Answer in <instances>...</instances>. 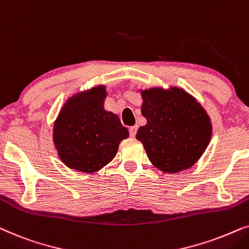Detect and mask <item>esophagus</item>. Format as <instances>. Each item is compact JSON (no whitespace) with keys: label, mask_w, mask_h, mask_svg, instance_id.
<instances>
[{"label":"esophagus","mask_w":249,"mask_h":249,"mask_svg":"<svg viewBox=\"0 0 249 249\" xmlns=\"http://www.w3.org/2000/svg\"><path fill=\"white\" fill-rule=\"evenodd\" d=\"M137 131H138V126H131L130 127V135L132 138H134L135 137V134H137Z\"/></svg>","instance_id":"34e87169"}]
</instances>
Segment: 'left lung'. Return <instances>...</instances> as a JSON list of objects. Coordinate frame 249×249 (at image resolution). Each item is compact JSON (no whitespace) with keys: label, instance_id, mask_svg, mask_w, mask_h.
<instances>
[{"label":"left lung","instance_id":"8db88e82","mask_svg":"<svg viewBox=\"0 0 249 249\" xmlns=\"http://www.w3.org/2000/svg\"><path fill=\"white\" fill-rule=\"evenodd\" d=\"M147 124L137 139L149 160L167 174L189 170L199 160L212 139L211 117L190 93L177 86L139 90Z\"/></svg>","mask_w":249,"mask_h":249}]
</instances>
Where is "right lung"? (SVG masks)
Listing matches in <instances>:
<instances>
[{"instance_id":"1","label":"right lung","mask_w":249,"mask_h":249,"mask_svg":"<svg viewBox=\"0 0 249 249\" xmlns=\"http://www.w3.org/2000/svg\"><path fill=\"white\" fill-rule=\"evenodd\" d=\"M105 85L68 98L53 123L52 140L60 160L71 170L94 173L110 163L128 130L105 109Z\"/></svg>"}]
</instances>
